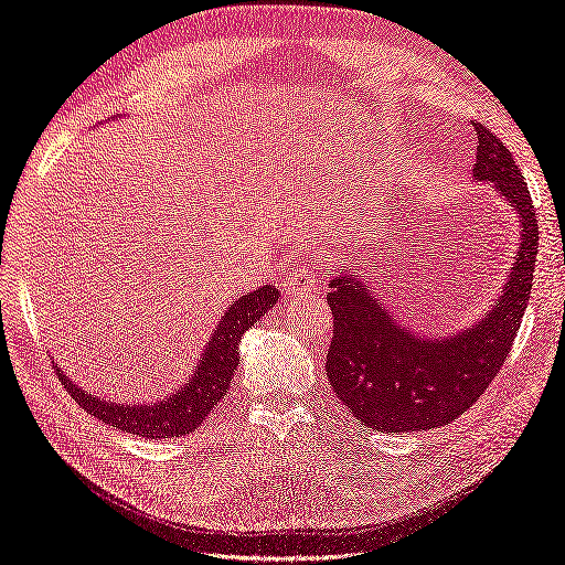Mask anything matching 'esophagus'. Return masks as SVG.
<instances>
[{
  "mask_svg": "<svg viewBox=\"0 0 565 565\" xmlns=\"http://www.w3.org/2000/svg\"><path fill=\"white\" fill-rule=\"evenodd\" d=\"M288 286H286V291L291 294V296H296V294H303V291H315V288L320 286V271L318 269H296V271H291L288 274Z\"/></svg>",
  "mask_w": 565,
  "mask_h": 565,
  "instance_id": "1",
  "label": "esophagus"
}]
</instances>
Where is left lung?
Instances as JSON below:
<instances>
[{
	"instance_id": "left-lung-1",
	"label": "left lung",
	"mask_w": 565,
	"mask_h": 565,
	"mask_svg": "<svg viewBox=\"0 0 565 565\" xmlns=\"http://www.w3.org/2000/svg\"><path fill=\"white\" fill-rule=\"evenodd\" d=\"M471 125L479 141L471 178L491 182L520 218V247L498 303L475 324L436 339L399 324L359 271L347 267L330 281L327 377L351 414L380 433L426 430L465 414L501 371L527 308L540 245L532 196L503 141Z\"/></svg>"
}]
</instances>
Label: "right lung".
Returning a JSON list of instances; mask_svg holds the SVG:
<instances>
[{
    "label": "right lung",
    "mask_w": 565,
    "mask_h": 565,
    "mask_svg": "<svg viewBox=\"0 0 565 565\" xmlns=\"http://www.w3.org/2000/svg\"><path fill=\"white\" fill-rule=\"evenodd\" d=\"M279 303L277 286H259L257 291L241 296L233 300V306L223 312L221 322L209 339L204 353L194 365V373L185 385L175 390L173 395L153 402V404H115L105 402L90 392L74 385L64 375V371L55 363L60 380L67 387L72 399L82 406L84 412L94 414L103 424L117 430L132 433V436L161 440V438H180L188 436L194 428H200L209 412L214 409L216 402L223 399L231 377L238 369V344L241 337L250 327Z\"/></svg>",
    "instance_id": "right-lung-1"
}]
</instances>
